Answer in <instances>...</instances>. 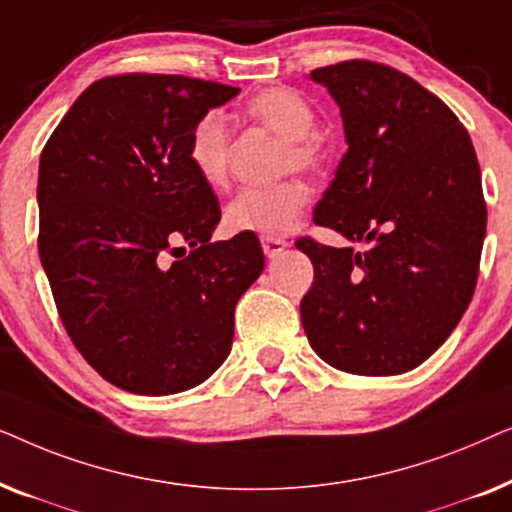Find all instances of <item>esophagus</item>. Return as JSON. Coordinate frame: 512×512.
I'll return each mask as SVG.
<instances>
[{
    "instance_id": "obj_1",
    "label": "esophagus",
    "mask_w": 512,
    "mask_h": 512,
    "mask_svg": "<svg viewBox=\"0 0 512 512\" xmlns=\"http://www.w3.org/2000/svg\"><path fill=\"white\" fill-rule=\"evenodd\" d=\"M261 244H263V254L268 258L279 256L286 247H289V242L282 240V237H263Z\"/></svg>"
}]
</instances>
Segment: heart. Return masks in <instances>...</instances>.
<instances>
[{
    "mask_svg": "<svg viewBox=\"0 0 512 512\" xmlns=\"http://www.w3.org/2000/svg\"><path fill=\"white\" fill-rule=\"evenodd\" d=\"M249 121L282 139L277 172H312L324 158V144L314 130L317 111L291 88H270L251 97L244 107ZM188 163L207 186H221L228 177L230 132L219 111H207L195 121L186 146ZM307 205L300 181L286 179L272 186H247L226 205L223 219L235 233L277 237L296 226Z\"/></svg>",
    "mask_w": 512,
    "mask_h": 512,
    "instance_id": "1",
    "label": "heart"
}]
</instances>
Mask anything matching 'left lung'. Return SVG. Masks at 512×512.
Wrapping results in <instances>:
<instances>
[{"label":"left lung","instance_id":"left-lung-1","mask_svg":"<svg viewBox=\"0 0 512 512\" xmlns=\"http://www.w3.org/2000/svg\"><path fill=\"white\" fill-rule=\"evenodd\" d=\"M310 79L340 107L347 142L314 223L368 249L296 242L314 265L303 328L328 366L405 373L450 338L478 282L487 207L473 142L391 67L349 60Z\"/></svg>","mask_w":512,"mask_h":512}]
</instances>
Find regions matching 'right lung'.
Returning <instances> with one entry per match:
<instances>
[{
	"label": "right lung",
	"instance_id": "add662e5",
	"mask_svg": "<svg viewBox=\"0 0 512 512\" xmlns=\"http://www.w3.org/2000/svg\"><path fill=\"white\" fill-rule=\"evenodd\" d=\"M237 93L188 76H109L41 151L39 256L60 319L83 359L130 394L205 382L263 272L254 233L209 242L221 209L186 156L195 121Z\"/></svg>",
	"mask_w": 512,
	"mask_h": 512
}]
</instances>
